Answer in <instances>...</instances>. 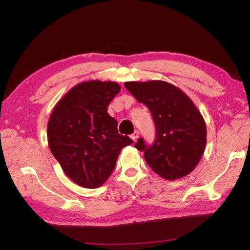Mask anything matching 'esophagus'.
I'll list each match as a JSON object with an SVG mask.
<instances>
[{
    "mask_svg": "<svg viewBox=\"0 0 250 250\" xmlns=\"http://www.w3.org/2000/svg\"><path fill=\"white\" fill-rule=\"evenodd\" d=\"M139 136H140L139 130H135V132H134L132 135H130V139L134 140V141H136V140L139 138Z\"/></svg>",
    "mask_w": 250,
    "mask_h": 250,
    "instance_id": "obj_1",
    "label": "esophagus"
}]
</instances>
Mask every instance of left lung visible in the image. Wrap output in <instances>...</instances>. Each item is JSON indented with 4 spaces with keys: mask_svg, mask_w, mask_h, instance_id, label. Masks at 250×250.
Instances as JSON below:
<instances>
[{
    "mask_svg": "<svg viewBox=\"0 0 250 250\" xmlns=\"http://www.w3.org/2000/svg\"><path fill=\"white\" fill-rule=\"evenodd\" d=\"M125 87L152 113L156 139L148 146L139 139L135 148L165 179L189 174L199 164L207 143L204 117L183 92L164 81L125 82Z\"/></svg>",
    "mask_w": 250,
    "mask_h": 250,
    "instance_id": "obj_1",
    "label": "left lung"
}]
</instances>
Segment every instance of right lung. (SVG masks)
<instances>
[{
  "mask_svg": "<svg viewBox=\"0 0 250 250\" xmlns=\"http://www.w3.org/2000/svg\"><path fill=\"white\" fill-rule=\"evenodd\" d=\"M121 91L115 82L87 81L73 87L47 124L48 146L63 172L78 186L96 188L107 180L123 148L133 140L118 134L107 106Z\"/></svg>",
  "mask_w": 250,
  "mask_h": 250,
  "instance_id": "1",
  "label": "right lung"
}]
</instances>
